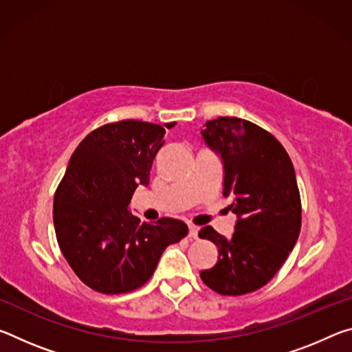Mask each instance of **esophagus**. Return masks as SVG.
<instances>
[{
    "label": "esophagus",
    "instance_id": "obj_1",
    "mask_svg": "<svg viewBox=\"0 0 352 352\" xmlns=\"http://www.w3.org/2000/svg\"><path fill=\"white\" fill-rule=\"evenodd\" d=\"M189 237H197V233H199V228L192 223H189Z\"/></svg>",
    "mask_w": 352,
    "mask_h": 352
}]
</instances>
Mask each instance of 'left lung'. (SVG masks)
Returning <instances> with one entry per match:
<instances>
[{"label":"left lung","mask_w":352,"mask_h":352,"mask_svg":"<svg viewBox=\"0 0 352 352\" xmlns=\"http://www.w3.org/2000/svg\"><path fill=\"white\" fill-rule=\"evenodd\" d=\"M204 140L223 163V195L237 216L231 237L212 226L200 239L219 248V259L200 278L220 295L239 296L270 281L294 250L301 230V199L289 153L270 132L241 118L208 121Z\"/></svg>","instance_id":"left-lung-1"}]
</instances>
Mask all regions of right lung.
<instances>
[{
  "instance_id": "obj_1",
  "label": "right lung",
  "mask_w": 352,
  "mask_h": 352,
  "mask_svg": "<svg viewBox=\"0 0 352 352\" xmlns=\"http://www.w3.org/2000/svg\"><path fill=\"white\" fill-rule=\"evenodd\" d=\"M164 133L158 124L135 119L105 124L77 146L57 186L58 247L77 278L100 294L140 289L166 247L188 234L182 220L148 223L127 210L135 189L148 184Z\"/></svg>"
}]
</instances>
